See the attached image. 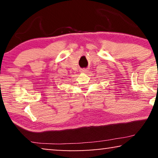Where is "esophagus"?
<instances>
[{"label":"esophagus","mask_w":158,"mask_h":158,"mask_svg":"<svg viewBox=\"0 0 158 158\" xmlns=\"http://www.w3.org/2000/svg\"><path fill=\"white\" fill-rule=\"evenodd\" d=\"M87 71H88L87 70H83V73H87Z\"/></svg>","instance_id":"1"}]
</instances>
